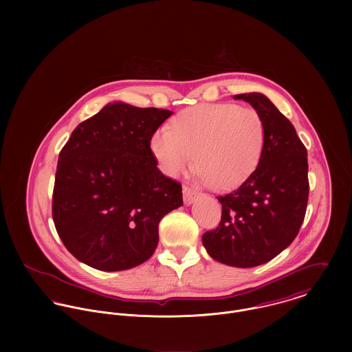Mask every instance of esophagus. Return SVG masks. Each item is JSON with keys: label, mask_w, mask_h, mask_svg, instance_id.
I'll return each mask as SVG.
<instances>
[{"label": "esophagus", "mask_w": 352, "mask_h": 352, "mask_svg": "<svg viewBox=\"0 0 352 352\" xmlns=\"http://www.w3.org/2000/svg\"><path fill=\"white\" fill-rule=\"evenodd\" d=\"M183 195H184L186 204H192L195 199H198L199 192L191 187H183Z\"/></svg>", "instance_id": "obj_1"}]
</instances>
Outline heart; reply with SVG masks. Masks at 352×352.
<instances>
[{"instance_id":"1","label":"heart","mask_w":352,"mask_h":352,"mask_svg":"<svg viewBox=\"0 0 352 352\" xmlns=\"http://www.w3.org/2000/svg\"><path fill=\"white\" fill-rule=\"evenodd\" d=\"M265 145L261 115L232 102L201 104L180 112L151 135V148L162 172L184 173L194 161L198 179L214 190H230L257 168Z\"/></svg>"}]
</instances>
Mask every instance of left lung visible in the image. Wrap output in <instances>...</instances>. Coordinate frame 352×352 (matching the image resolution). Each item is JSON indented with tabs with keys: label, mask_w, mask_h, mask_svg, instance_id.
I'll return each mask as SVG.
<instances>
[{
	"label": "left lung",
	"mask_w": 352,
	"mask_h": 352,
	"mask_svg": "<svg viewBox=\"0 0 352 352\" xmlns=\"http://www.w3.org/2000/svg\"><path fill=\"white\" fill-rule=\"evenodd\" d=\"M250 102L265 126V145L251 176L233 192L218 197L222 217L201 237L217 261L251 268L286 250L301 228L307 195V153L292 122L263 94L234 95Z\"/></svg>",
	"instance_id": "8db88e82"
}]
</instances>
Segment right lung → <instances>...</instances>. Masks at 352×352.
I'll use <instances>...</instances> for the list:
<instances>
[{
	"instance_id": "obj_1",
	"label": "right lung",
	"mask_w": 352,
	"mask_h": 352,
	"mask_svg": "<svg viewBox=\"0 0 352 352\" xmlns=\"http://www.w3.org/2000/svg\"><path fill=\"white\" fill-rule=\"evenodd\" d=\"M170 115L113 101L80 123L62 148L52 218L78 261L123 271L155 251L161 218L183 204L182 184L160 172L151 149V135Z\"/></svg>"
}]
</instances>
